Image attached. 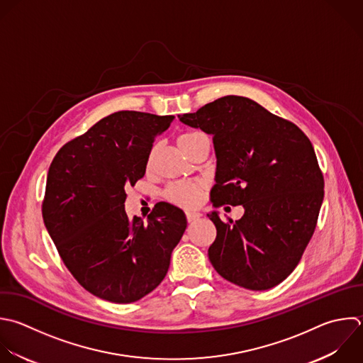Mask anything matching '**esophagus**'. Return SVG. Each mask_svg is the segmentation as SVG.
<instances>
[{
  "label": "esophagus",
  "instance_id": "obj_1",
  "mask_svg": "<svg viewBox=\"0 0 363 363\" xmlns=\"http://www.w3.org/2000/svg\"><path fill=\"white\" fill-rule=\"evenodd\" d=\"M200 213H197V211H190V210H187L186 211V218H187V221L189 223H194L196 220H199L200 218Z\"/></svg>",
  "mask_w": 363,
  "mask_h": 363
}]
</instances>
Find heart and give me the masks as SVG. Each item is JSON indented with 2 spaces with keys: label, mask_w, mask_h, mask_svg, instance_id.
<instances>
[{
  "label": "heart",
  "mask_w": 363,
  "mask_h": 363,
  "mask_svg": "<svg viewBox=\"0 0 363 363\" xmlns=\"http://www.w3.org/2000/svg\"><path fill=\"white\" fill-rule=\"evenodd\" d=\"M203 139H207V138L200 132H184V133L179 135L177 143H179L180 149L189 156L191 153V150ZM150 163H152V156L149 157V166H150ZM201 190H203V186L200 183L177 182V183L169 184L164 189L163 196L172 204H176L180 207H193L199 203V200L201 197Z\"/></svg>",
  "instance_id": "1"
}]
</instances>
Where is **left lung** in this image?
I'll use <instances>...</instances> for the list:
<instances>
[{
  "label": "left lung",
  "instance_id": "left-lung-1",
  "mask_svg": "<svg viewBox=\"0 0 363 363\" xmlns=\"http://www.w3.org/2000/svg\"><path fill=\"white\" fill-rule=\"evenodd\" d=\"M179 119L213 136V206L244 207L237 221H223L217 211L207 214L217 228L210 262L242 288L278 285L298 265L323 200L312 143L296 125L244 96L220 98Z\"/></svg>",
  "mask_w": 363,
  "mask_h": 363
}]
</instances>
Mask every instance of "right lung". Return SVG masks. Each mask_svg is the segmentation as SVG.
<instances>
[{
	"label": "right lung",
	"mask_w": 363,
	"mask_h": 363,
	"mask_svg": "<svg viewBox=\"0 0 363 363\" xmlns=\"http://www.w3.org/2000/svg\"><path fill=\"white\" fill-rule=\"evenodd\" d=\"M174 116L115 112L65 143L47 177L43 217L69 272L91 294L130 303L166 277L187 220L157 203L147 221L129 218L126 189L146 173L157 135Z\"/></svg>",
	"instance_id": "add662e5"
}]
</instances>
